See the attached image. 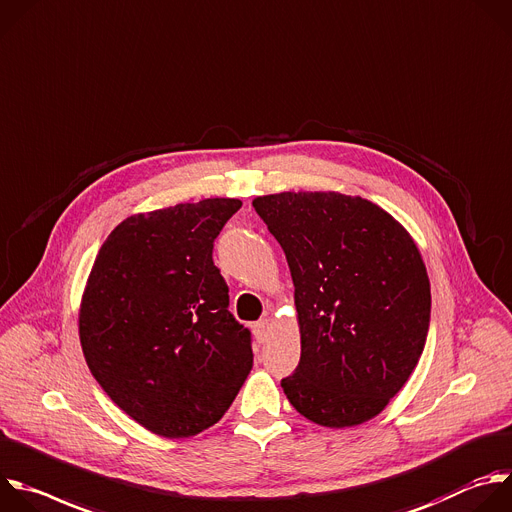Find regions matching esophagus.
Listing matches in <instances>:
<instances>
[{"label":"esophagus","mask_w":512,"mask_h":512,"mask_svg":"<svg viewBox=\"0 0 512 512\" xmlns=\"http://www.w3.org/2000/svg\"><path fill=\"white\" fill-rule=\"evenodd\" d=\"M268 321L266 319H260L258 323H254L252 325V333H254V337H256V341L258 343H264L266 341V337H268Z\"/></svg>","instance_id":"obj_1"}]
</instances>
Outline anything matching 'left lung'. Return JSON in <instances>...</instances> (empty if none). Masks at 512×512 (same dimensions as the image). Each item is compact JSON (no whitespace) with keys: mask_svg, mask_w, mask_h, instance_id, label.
I'll return each instance as SVG.
<instances>
[{"mask_svg":"<svg viewBox=\"0 0 512 512\" xmlns=\"http://www.w3.org/2000/svg\"><path fill=\"white\" fill-rule=\"evenodd\" d=\"M252 206L294 282L300 361L280 381L288 401L327 428L375 418L410 379L430 329L416 242L373 201L337 191H284Z\"/></svg>","mask_w":512,"mask_h":512,"instance_id":"obj_1","label":"left lung"}]
</instances>
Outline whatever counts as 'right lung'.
Returning a JSON list of instances; mask_svg holds the SVG:
<instances>
[{
	"label": "right lung",
	"mask_w": 512,
	"mask_h": 512,
	"mask_svg": "<svg viewBox=\"0 0 512 512\" xmlns=\"http://www.w3.org/2000/svg\"><path fill=\"white\" fill-rule=\"evenodd\" d=\"M240 199L177 203L121 222L100 246L80 302V345L98 385L137 424L189 438L228 412L252 337L228 311L214 240Z\"/></svg>",
	"instance_id": "add662e5"
}]
</instances>
